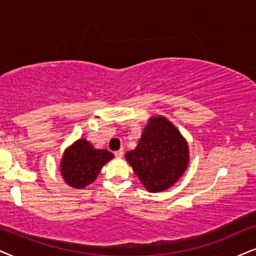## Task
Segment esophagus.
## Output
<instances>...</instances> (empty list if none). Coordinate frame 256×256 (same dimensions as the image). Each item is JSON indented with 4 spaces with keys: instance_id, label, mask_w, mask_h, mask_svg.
Returning a JSON list of instances; mask_svg holds the SVG:
<instances>
[{
    "instance_id": "obj_1",
    "label": "esophagus",
    "mask_w": 256,
    "mask_h": 256,
    "mask_svg": "<svg viewBox=\"0 0 256 256\" xmlns=\"http://www.w3.org/2000/svg\"><path fill=\"white\" fill-rule=\"evenodd\" d=\"M114 156H117V158H122V156H124V151H122V150H118V151L114 152Z\"/></svg>"
}]
</instances>
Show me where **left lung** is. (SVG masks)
<instances>
[{"label": "left lung", "instance_id": "8db88e82", "mask_svg": "<svg viewBox=\"0 0 256 256\" xmlns=\"http://www.w3.org/2000/svg\"><path fill=\"white\" fill-rule=\"evenodd\" d=\"M150 192L171 187L188 164V146L172 122L164 117L148 122L134 151L125 154Z\"/></svg>", "mask_w": 256, "mask_h": 256}]
</instances>
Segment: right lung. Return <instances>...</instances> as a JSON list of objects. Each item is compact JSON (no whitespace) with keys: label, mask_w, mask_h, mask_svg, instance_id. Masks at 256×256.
Instances as JSON below:
<instances>
[{"label":"right lung","mask_w":256,"mask_h":256,"mask_svg":"<svg viewBox=\"0 0 256 256\" xmlns=\"http://www.w3.org/2000/svg\"><path fill=\"white\" fill-rule=\"evenodd\" d=\"M114 154L108 150H96L85 139H80L64 153L60 171L63 178L74 188H84L97 178L100 168Z\"/></svg>","instance_id":"right-lung-1"}]
</instances>
